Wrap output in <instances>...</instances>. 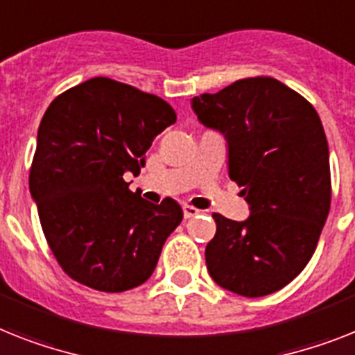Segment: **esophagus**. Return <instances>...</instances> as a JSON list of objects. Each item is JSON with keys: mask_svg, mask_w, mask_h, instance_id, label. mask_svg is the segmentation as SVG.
Listing matches in <instances>:
<instances>
[{"mask_svg": "<svg viewBox=\"0 0 355 355\" xmlns=\"http://www.w3.org/2000/svg\"><path fill=\"white\" fill-rule=\"evenodd\" d=\"M198 214H199V210L196 209V207H192V205H184L183 207V216L187 219L194 218V216H198Z\"/></svg>", "mask_w": 355, "mask_h": 355, "instance_id": "1", "label": "esophagus"}]
</instances>
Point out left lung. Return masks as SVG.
<instances>
[{
	"instance_id": "obj_1",
	"label": "left lung",
	"mask_w": 355,
	"mask_h": 355,
	"mask_svg": "<svg viewBox=\"0 0 355 355\" xmlns=\"http://www.w3.org/2000/svg\"><path fill=\"white\" fill-rule=\"evenodd\" d=\"M199 121L228 143V175L250 205L247 221L212 214L205 259L219 286L268 295L301 274L332 199L329 143L312 103L268 76L237 79L192 99Z\"/></svg>"
}]
</instances>
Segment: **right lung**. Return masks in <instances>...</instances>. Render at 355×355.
Here are the masks:
<instances>
[{
  "instance_id": "1",
  "label": "right lung",
  "mask_w": 355,
  "mask_h": 355,
  "mask_svg": "<svg viewBox=\"0 0 355 355\" xmlns=\"http://www.w3.org/2000/svg\"><path fill=\"white\" fill-rule=\"evenodd\" d=\"M175 119L165 99L110 78L76 85L46 108L28 187L70 279L125 292L152 276L183 210L168 198L148 203L123 175L139 174L154 137Z\"/></svg>"
}]
</instances>
